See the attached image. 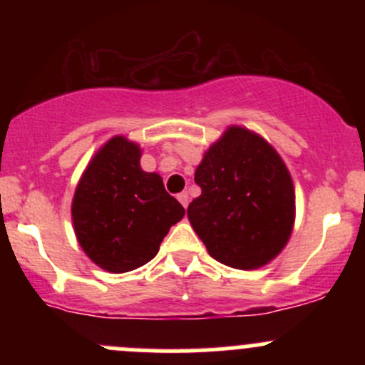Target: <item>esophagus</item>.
<instances>
[{"instance_id": "obj_1", "label": "esophagus", "mask_w": 365, "mask_h": 365, "mask_svg": "<svg viewBox=\"0 0 365 365\" xmlns=\"http://www.w3.org/2000/svg\"><path fill=\"white\" fill-rule=\"evenodd\" d=\"M176 197H178L180 203L183 205V208H187V206H189V194H187V192H180Z\"/></svg>"}]
</instances>
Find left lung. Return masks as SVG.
I'll return each mask as SVG.
<instances>
[{"instance_id": "left-lung-1", "label": "left lung", "mask_w": 365, "mask_h": 365, "mask_svg": "<svg viewBox=\"0 0 365 365\" xmlns=\"http://www.w3.org/2000/svg\"><path fill=\"white\" fill-rule=\"evenodd\" d=\"M194 180L201 196L187 215L213 259L256 270L281 254L295 226V187L267 139L231 125L206 150Z\"/></svg>"}]
</instances>
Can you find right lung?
<instances>
[{
  "label": "right lung",
  "instance_id": "right-lung-1",
  "mask_svg": "<svg viewBox=\"0 0 365 365\" xmlns=\"http://www.w3.org/2000/svg\"><path fill=\"white\" fill-rule=\"evenodd\" d=\"M141 146L114 135L81 175L72 224L84 254L111 274L148 263L185 208L164 189L160 175L141 168Z\"/></svg>",
  "mask_w": 365,
  "mask_h": 365
}]
</instances>
